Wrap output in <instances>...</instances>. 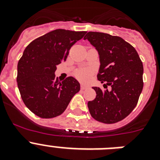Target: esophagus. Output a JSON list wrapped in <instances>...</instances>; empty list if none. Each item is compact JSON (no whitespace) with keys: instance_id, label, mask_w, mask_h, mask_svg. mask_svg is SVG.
<instances>
[{"instance_id":"esophagus-1","label":"esophagus","mask_w":160,"mask_h":160,"mask_svg":"<svg viewBox=\"0 0 160 160\" xmlns=\"http://www.w3.org/2000/svg\"><path fill=\"white\" fill-rule=\"evenodd\" d=\"M87 87H85V86H82V85L81 86V90H86V89H87Z\"/></svg>"}]
</instances>
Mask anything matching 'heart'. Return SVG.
<instances>
[{
    "mask_svg": "<svg viewBox=\"0 0 160 160\" xmlns=\"http://www.w3.org/2000/svg\"><path fill=\"white\" fill-rule=\"evenodd\" d=\"M91 75H92V72L88 69H82L78 70L75 73L76 78L82 82H87L90 81Z\"/></svg>",
    "mask_w": 160,
    "mask_h": 160,
    "instance_id": "1",
    "label": "heart"
}]
</instances>
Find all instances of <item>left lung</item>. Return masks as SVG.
<instances>
[{
  "label": "left lung",
  "instance_id": "left-lung-1",
  "mask_svg": "<svg viewBox=\"0 0 160 160\" xmlns=\"http://www.w3.org/2000/svg\"><path fill=\"white\" fill-rule=\"evenodd\" d=\"M97 49L100 67L98 80L111 90L93 87L96 98L88 102L91 116L103 123H115L131 114L143 87V66L138 53L122 38L99 32L84 37Z\"/></svg>",
  "mask_w": 160,
  "mask_h": 160
}]
</instances>
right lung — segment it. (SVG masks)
Listing matches in <instances>:
<instances>
[{
  "label": "right lung",
  "instance_id": "obj_1",
  "mask_svg": "<svg viewBox=\"0 0 160 160\" xmlns=\"http://www.w3.org/2000/svg\"><path fill=\"white\" fill-rule=\"evenodd\" d=\"M86 31L55 29L32 41L18 64V87L25 105L42 118L62 114L80 84L73 77L62 82L55 78L57 65L66 60L73 44Z\"/></svg>",
  "mask_w": 160,
  "mask_h": 160
}]
</instances>
